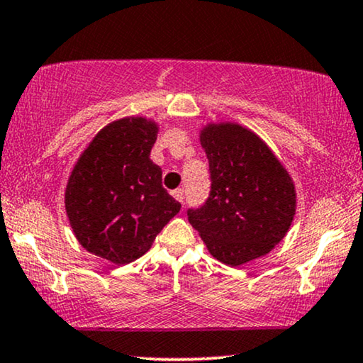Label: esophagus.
<instances>
[{"mask_svg":"<svg viewBox=\"0 0 363 363\" xmlns=\"http://www.w3.org/2000/svg\"><path fill=\"white\" fill-rule=\"evenodd\" d=\"M172 197L182 204V202H184V189H176L172 192Z\"/></svg>","mask_w":363,"mask_h":363,"instance_id":"esophagus-1","label":"esophagus"}]
</instances>
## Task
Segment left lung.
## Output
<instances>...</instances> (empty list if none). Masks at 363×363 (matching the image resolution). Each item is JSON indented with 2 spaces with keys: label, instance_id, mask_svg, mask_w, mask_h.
<instances>
[{
  "label": "left lung",
  "instance_id": "left-lung-1",
  "mask_svg": "<svg viewBox=\"0 0 363 363\" xmlns=\"http://www.w3.org/2000/svg\"><path fill=\"white\" fill-rule=\"evenodd\" d=\"M209 159L211 194L189 209L212 257L232 267L269 254L286 238L296 216L291 174L265 141L238 123H209L199 133Z\"/></svg>",
  "mask_w": 363,
  "mask_h": 363
}]
</instances>
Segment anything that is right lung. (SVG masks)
Here are the masks:
<instances>
[{
	"mask_svg": "<svg viewBox=\"0 0 363 363\" xmlns=\"http://www.w3.org/2000/svg\"><path fill=\"white\" fill-rule=\"evenodd\" d=\"M159 124L128 116L104 125L67 179L65 207L77 242L116 265L147 252L181 204L151 161Z\"/></svg>",
	"mask_w": 363,
	"mask_h": 363,
	"instance_id": "obj_1",
	"label": "right lung"
}]
</instances>
